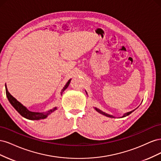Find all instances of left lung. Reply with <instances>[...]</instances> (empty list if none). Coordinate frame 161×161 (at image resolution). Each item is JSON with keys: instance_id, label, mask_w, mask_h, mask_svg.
<instances>
[{"instance_id": "obj_1", "label": "left lung", "mask_w": 161, "mask_h": 161, "mask_svg": "<svg viewBox=\"0 0 161 161\" xmlns=\"http://www.w3.org/2000/svg\"><path fill=\"white\" fill-rule=\"evenodd\" d=\"M86 94H87V93H86ZM95 109L97 112H99V113H100L101 114H103V115H105V116H107V117H109V118H114V116H112V115H109V114H106V113H105V112H103L102 111H101L100 109H97V108H95ZM131 112H132V111H130V112H128V113H125V114L122 116V118H124V117L129 115L131 113Z\"/></svg>"}]
</instances>
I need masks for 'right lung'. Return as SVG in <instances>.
<instances>
[{"instance_id":"obj_1","label":"right lung","mask_w":161,"mask_h":161,"mask_svg":"<svg viewBox=\"0 0 161 161\" xmlns=\"http://www.w3.org/2000/svg\"><path fill=\"white\" fill-rule=\"evenodd\" d=\"M71 79H70L69 81L67 82V83L64 86V88L62 89L61 91V95H62L63 92H64L66 89L67 87L69 86L70 82ZM5 89H6V95L7 97V99L8 101L10 102V103L12 105L13 108L15 109L18 113L20 114L21 116H23V118H25L27 119H30V120H39V119H43L46 118L47 117L51 114L52 112L56 111L57 109L56 108H53L49 111H47L46 112H43V113H40V112H32L30 111V110H28L25 106H23L20 102H19L14 97H13L10 93H9L7 86H5Z\"/></svg>"}]
</instances>
